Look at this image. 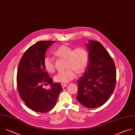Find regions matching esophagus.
I'll return each mask as SVG.
<instances>
[{
  "instance_id": "1",
  "label": "esophagus",
  "mask_w": 135,
  "mask_h": 135,
  "mask_svg": "<svg viewBox=\"0 0 135 135\" xmlns=\"http://www.w3.org/2000/svg\"><path fill=\"white\" fill-rule=\"evenodd\" d=\"M61 86H62V88H64V87H66L67 86V84H65V83H64V84H61Z\"/></svg>"
}]
</instances>
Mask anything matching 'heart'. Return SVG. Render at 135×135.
Listing matches in <instances>:
<instances>
[{"instance_id": "heart-1", "label": "heart", "mask_w": 135, "mask_h": 135, "mask_svg": "<svg viewBox=\"0 0 135 135\" xmlns=\"http://www.w3.org/2000/svg\"><path fill=\"white\" fill-rule=\"evenodd\" d=\"M55 54L66 60L65 70L60 71L55 76L56 82L66 83L76 76V71L78 73L83 72L86 69L88 56L86 49L83 47L73 48L68 45L63 44L58 47L55 52ZM44 66L46 69L49 73H53L55 70V64L53 58L47 56L44 59Z\"/></svg>"}]
</instances>
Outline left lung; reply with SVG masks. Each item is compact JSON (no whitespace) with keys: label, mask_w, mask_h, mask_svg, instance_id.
<instances>
[{"label":"left lung","mask_w":135,"mask_h":135,"mask_svg":"<svg viewBox=\"0 0 135 135\" xmlns=\"http://www.w3.org/2000/svg\"><path fill=\"white\" fill-rule=\"evenodd\" d=\"M87 68L77 80L78 101L87 108L102 105L110 98L116 83L115 64L103 45L89 40Z\"/></svg>","instance_id":"obj_1"}]
</instances>
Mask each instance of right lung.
I'll return each instance as SVG.
<instances>
[{"instance_id": "right-lung-1", "label": "right lung", "mask_w": 135, "mask_h": 135, "mask_svg": "<svg viewBox=\"0 0 135 135\" xmlns=\"http://www.w3.org/2000/svg\"><path fill=\"white\" fill-rule=\"evenodd\" d=\"M56 41H39L31 46L24 54L17 73V86L21 99L32 110L41 113L52 109L57 102L62 86L53 83L44 66L47 49ZM51 85L48 90L42 86Z\"/></svg>"}]
</instances>
